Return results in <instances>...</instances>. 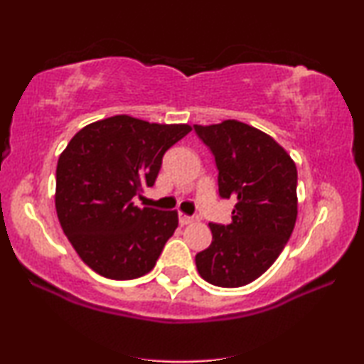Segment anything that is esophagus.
I'll list each match as a JSON object with an SVG mask.
<instances>
[{
    "label": "esophagus",
    "instance_id": "34e87169",
    "mask_svg": "<svg viewBox=\"0 0 364 364\" xmlns=\"http://www.w3.org/2000/svg\"><path fill=\"white\" fill-rule=\"evenodd\" d=\"M192 221H193L192 216H187V215H183V213L178 215V223H181L182 226L183 225H190V223H192Z\"/></svg>",
    "mask_w": 364,
    "mask_h": 364
}]
</instances>
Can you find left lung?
Listing matches in <instances>:
<instances>
[{
	"instance_id": "obj_1",
	"label": "left lung",
	"mask_w": 364,
	"mask_h": 364,
	"mask_svg": "<svg viewBox=\"0 0 364 364\" xmlns=\"http://www.w3.org/2000/svg\"><path fill=\"white\" fill-rule=\"evenodd\" d=\"M193 128L215 156L220 197L236 200L231 225L210 223L213 239L195 264L215 287H244L273 265L291 236L298 171L275 139L242 122Z\"/></svg>"
}]
</instances>
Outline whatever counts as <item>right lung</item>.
<instances>
[{
	"label": "right lung",
	"instance_id": "right-lung-1",
	"mask_svg": "<svg viewBox=\"0 0 364 364\" xmlns=\"http://www.w3.org/2000/svg\"><path fill=\"white\" fill-rule=\"evenodd\" d=\"M192 130L115 115L76 133L60 154L55 206L61 229L87 267L110 279L153 270L178 225L177 211L138 208L163 156Z\"/></svg>",
	"mask_w": 364,
	"mask_h": 364
}]
</instances>
